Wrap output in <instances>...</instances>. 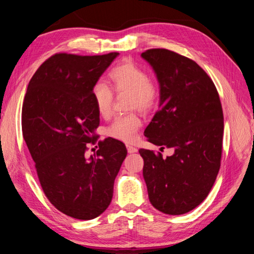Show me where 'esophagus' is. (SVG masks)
I'll return each instance as SVG.
<instances>
[{
    "instance_id": "34e87169",
    "label": "esophagus",
    "mask_w": 254,
    "mask_h": 254,
    "mask_svg": "<svg viewBox=\"0 0 254 254\" xmlns=\"http://www.w3.org/2000/svg\"><path fill=\"white\" fill-rule=\"evenodd\" d=\"M127 150H128L129 153H134V152L137 151V149L135 147H133V146H131V145H127Z\"/></svg>"
}]
</instances>
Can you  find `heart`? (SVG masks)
<instances>
[{"mask_svg":"<svg viewBox=\"0 0 254 254\" xmlns=\"http://www.w3.org/2000/svg\"><path fill=\"white\" fill-rule=\"evenodd\" d=\"M109 77L115 92L130 96V109L148 111L155 105L158 95L156 86L150 81L147 72L132 61L127 60L114 66ZM91 97L97 113L104 119L109 118L113 102L111 89L105 82L97 81L92 87ZM141 124V120L135 114L119 117L107 128L106 132L114 140L130 143L135 140Z\"/></svg>","mask_w":254,"mask_h":254,"instance_id":"obj_1","label":"heart"}]
</instances>
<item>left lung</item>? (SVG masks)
Returning <instances> with one entry per match:
<instances>
[{
	"label": "left lung",
	"mask_w": 254,
	"mask_h": 254,
	"mask_svg": "<svg viewBox=\"0 0 254 254\" xmlns=\"http://www.w3.org/2000/svg\"><path fill=\"white\" fill-rule=\"evenodd\" d=\"M160 88L159 111L144 135L162 153L140 149L150 203L168 215L191 211L209 195L220 167L224 114L212 79L195 61L165 49L142 53Z\"/></svg>",
	"instance_id": "8db88e82"
}]
</instances>
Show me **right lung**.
<instances>
[{
    "instance_id": "right-lung-1",
    "label": "right lung",
    "mask_w": 254,
    "mask_h": 254,
    "mask_svg": "<svg viewBox=\"0 0 254 254\" xmlns=\"http://www.w3.org/2000/svg\"><path fill=\"white\" fill-rule=\"evenodd\" d=\"M119 56L56 54L30 79L22 107V132L42 190L67 216L90 220L109 206L113 184L127 156L124 143L112 137L96 142L99 114L92 87Z\"/></svg>"
}]
</instances>
